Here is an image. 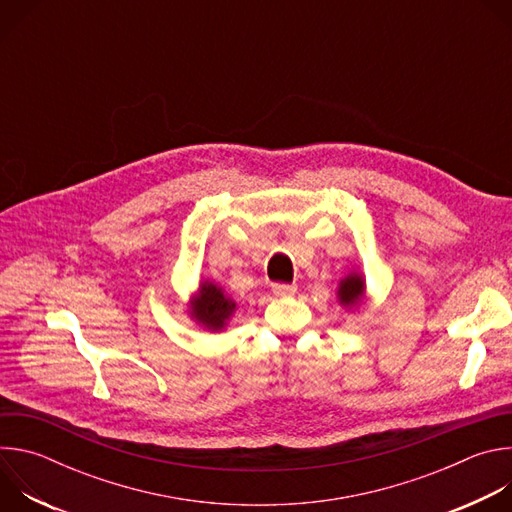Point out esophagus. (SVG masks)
Returning <instances> with one entry per match:
<instances>
[{
    "label": "esophagus",
    "instance_id": "esophagus-1",
    "mask_svg": "<svg viewBox=\"0 0 512 512\" xmlns=\"http://www.w3.org/2000/svg\"><path fill=\"white\" fill-rule=\"evenodd\" d=\"M273 294L275 296H294L298 287L294 283H273Z\"/></svg>",
    "mask_w": 512,
    "mask_h": 512
}]
</instances>
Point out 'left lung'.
<instances>
[{
	"label": "left lung",
	"instance_id": "obj_1",
	"mask_svg": "<svg viewBox=\"0 0 512 512\" xmlns=\"http://www.w3.org/2000/svg\"><path fill=\"white\" fill-rule=\"evenodd\" d=\"M364 294V281L358 273H350L340 281L338 287V300L342 306H354L362 300Z\"/></svg>",
	"mask_w": 512,
	"mask_h": 512
}]
</instances>
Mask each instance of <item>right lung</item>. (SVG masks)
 Returning <instances> with one entry per match:
<instances>
[{
	"label": "right lung",
	"instance_id": "obj_1",
	"mask_svg": "<svg viewBox=\"0 0 512 512\" xmlns=\"http://www.w3.org/2000/svg\"><path fill=\"white\" fill-rule=\"evenodd\" d=\"M237 304L225 294V291L210 283L204 281L200 283V291L192 304V316L196 322H200L208 330H223L233 316Z\"/></svg>",
	"mask_w": 512,
	"mask_h": 512
}]
</instances>
